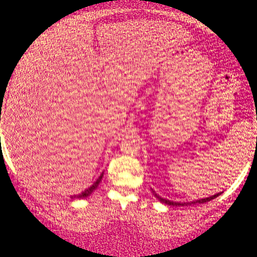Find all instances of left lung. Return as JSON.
Listing matches in <instances>:
<instances>
[{
	"label": "left lung",
	"mask_w": 257,
	"mask_h": 257,
	"mask_svg": "<svg viewBox=\"0 0 257 257\" xmlns=\"http://www.w3.org/2000/svg\"><path fill=\"white\" fill-rule=\"evenodd\" d=\"M153 194H155V196L157 197V198L159 199V202L166 203V204H168V205H173V206H179V205H192V204H193V205H194V204H203V203L210 202L211 199L216 198L217 196H220V193H216V194H214V196L208 197V198H203V199H198V200H192V202H190V203H178V202H172V200H168V199L161 198V197H159L158 194L155 192V191H153Z\"/></svg>",
	"instance_id": "1"
}]
</instances>
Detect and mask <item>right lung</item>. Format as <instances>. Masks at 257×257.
Wrapping results in <instances>:
<instances>
[{
  "label": "right lung",
  "instance_id": "add662e5",
  "mask_svg": "<svg viewBox=\"0 0 257 257\" xmlns=\"http://www.w3.org/2000/svg\"><path fill=\"white\" fill-rule=\"evenodd\" d=\"M101 179H102V175H100V176H99V179H98V180H96V181H95V182H94V184H93V185H91L89 188H87V190H85V191H83V192H82L81 194H78V196H75V197H76V198H85V197H88V196H89V194H91V193H93V191H94V190H95V188H96V187H98V186H99V184H100V181H101Z\"/></svg>",
  "mask_w": 257,
  "mask_h": 257
}]
</instances>
